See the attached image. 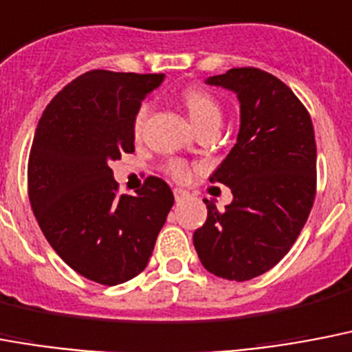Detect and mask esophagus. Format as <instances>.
Instances as JSON below:
<instances>
[{
  "instance_id": "esophagus-1",
  "label": "esophagus",
  "mask_w": 352,
  "mask_h": 352,
  "mask_svg": "<svg viewBox=\"0 0 352 352\" xmlns=\"http://www.w3.org/2000/svg\"><path fill=\"white\" fill-rule=\"evenodd\" d=\"M174 198H176V201H184L185 198H189V192L184 189H174Z\"/></svg>"
}]
</instances>
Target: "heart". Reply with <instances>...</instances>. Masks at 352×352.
Returning a JSON list of instances; mask_svg holds the SVG:
<instances>
[{"label":"heart","instance_id":"obj_1","mask_svg":"<svg viewBox=\"0 0 352 352\" xmlns=\"http://www.w3.org/2000/svg\"><path fill=\"white\" fill-rule=\"evenodd\" d=\"M179 100L184 103L185 111L189 114L190 122L196 125L198 129H204L207 125H218L221 120V109L220 103L216 101V98L207 92L204 87L198 85H189L185 87L182 94H179ZM148 103H142L140 109L134 114V120H132V131L134 134H142L143 125L147 122L148 116ZM163 170L167 174L168 178L174 179V182H179V184H185L192 178L194 167L189 162L185 160H168L165 165H163Z\"/></svg>","mask_w":352,"mask_h":352}]
</instances>
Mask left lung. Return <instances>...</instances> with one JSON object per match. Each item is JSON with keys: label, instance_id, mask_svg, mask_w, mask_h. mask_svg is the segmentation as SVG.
<instances>
[{"label": "left lung", "instance_id": "left-lung-1", "mask_svg": "<svg viewBox=\"0 0 352 352\" xmlns=\"http://www.w3.org/2000/svg\"><path fill=\"white\" fill-rule=\"evenodd\" d=\"M238 94V142L210 182L229 185L225 210L207 201V220L194 230L201 265L216 276L245 282L291 251L316 196V142L309 111L276 76L256 67L207 80Z\"/></svg>", "mask_w": 352, "mask_h": 352}]
</instances>
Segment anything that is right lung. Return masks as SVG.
<instances>
[{
  "label": "right lung",
  "mask_w": 352,
  "mask_h": 352,
  "mask_svg": "<svg viewBox=\"0 0 352 352\" xmlns=\"http://www.w3.org/2000/svg\"><path fill=\"white\" fill-rule=\"evenodd\" d=\"M163 74L91 70L63 87L39 120L27 167L39 229L61 260L101 285L138 276L174 204L162 178L120 194L111 162L134 153L132 120Z\"/></svg>",
  "instance_id": "1"
}]
</instances>
